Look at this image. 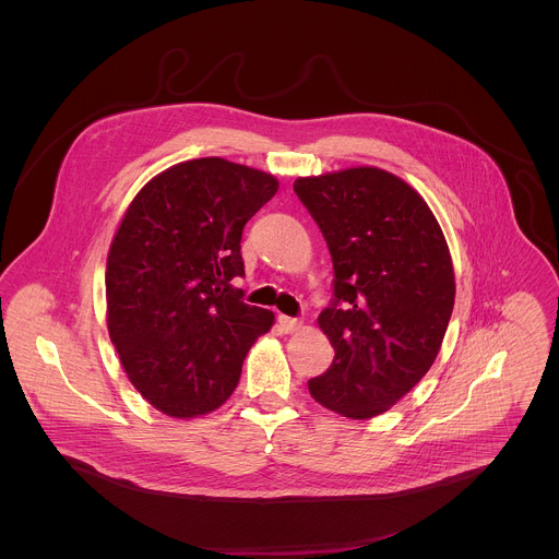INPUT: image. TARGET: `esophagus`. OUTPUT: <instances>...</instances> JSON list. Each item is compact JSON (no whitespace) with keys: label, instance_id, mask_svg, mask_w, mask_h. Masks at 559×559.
I'll list each match as a JSON object with an SVG mask.
<instances>
[{"label":"esophagus","instance_id":"obj_1","mask_svg":"<svg viewBox=\"0 0 559 559\" xmlns=\"http://www.w3.org/2000/svg\"><path fill=\"white\" fill-rule=\"evenodd\" d=\"M277 322H280V326H282L284 333H295V331L301 329V320L290 319V317H284V314L277 317Z\"/></svg>","mask_w":559,"mask_h":559}]
</instances>
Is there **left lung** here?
Here are the masks:
<instances>
[{"label": "left lung", "instance_id": "8db88e82", "mask_svg": "<svg viewBox=\"0 0 559 559\" xmlns=\"http://www.w3.org/2000/svg\"><path fill=\"white\" fill-rule=\"evenodd\" d=\"M333 260L320 331L335 357L308 381L312 399L350 419L390 411L435 364L454 310L448 240L426 200L381 167L295 180Z\"/></svg>", "mask_w": 559, "mask_h": 559}]
</instances>
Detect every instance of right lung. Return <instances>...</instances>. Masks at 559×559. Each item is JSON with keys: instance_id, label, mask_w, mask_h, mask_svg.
<instances>
[{"instance_id": "add662e5", "label": "right lung", "mask_w": 559, "mask_h": 559, "mask_svg": "<svg viewBox=\"0 0 559 559\" xmlns=\"http://www.w3.org/2000/svg\"><path fill=\"white\" fill-rule=\"evenodd\" d=\"M273 174L185 160L148 180L107 253V329L120 364L157 411L191 419L233 396L242 359L275 317L247 306L245 224L277 193Z\"/></svg>"}]
</instances>
